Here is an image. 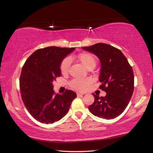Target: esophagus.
<instances>
[{
  "label": "esophagus",
  "mask_w": 153,
  "mask_h": 153,
  "mask_svg": "<svg viewBox=\"0 0 153 153\" xmlns=\"http://www.w3.org/2000/svg\"><path fill=\"white\" fill-rule=\"evenodd\" d=\"M83 95V94H82V93H77V96H81V95Z\"/></svg>",
  "instance_id": "obj_1"
}]
</instances>
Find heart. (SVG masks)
Returning <instances> with one entry per match:
<instances>
[{"label":"heart","instance_id":"1","mask_svg":"<svg viewBox=\"0 0 153 153\" xmlns=\"http://www.w3.org/2000/svg\"><path fill=\"white\" fill-rule=\"evenodd\" d=\"M77 59L87 69H93L95 66L97 60L93 55L87 53H82L76 56ZM70 61L69 58H65L60 64V69L62 74H66L69 69ZM91 82L89 79H76L71 81V86L77 91H85Z\"/></svg>","mask_w":153,"mask_h":153}]
</instances>
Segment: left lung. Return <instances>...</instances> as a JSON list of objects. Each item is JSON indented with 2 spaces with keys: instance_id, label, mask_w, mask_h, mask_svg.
Returning <instances> with one entry per match:
<instances>
[{
  "instance_id": "1",
  "label": "left lung",
  "mask_w": 153,
  "mask_h": 153,
  "mask_svg": "<svg viewBox=\"0 0 153 153\" xmlns=\"http://www.w3.org/2000/svg\"><path fill=\"white\" fill-rule=\"evenodd\" d=\"M99 58L101 64L99 82L105 97L93 93L95 101L88 108L93 115L107 120L121 114L128 106L134 89V75L131 66L122 51L111 45L97 43L82 47Z\"/></svg>"
}]
</instances>
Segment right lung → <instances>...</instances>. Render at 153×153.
<instances>
[{
    "mask_svg": "<svg viewBox=\"0 0 153 153\" xmlns=\"http://www.w3.org/2000/svg\"><path fill=\"white\" fill-rule=\"evenodd\" d=\"M75 49L58 47L38 49L22 68L19 78L22 100L30 114L41 123H53L62 118L77 97L71 90L55 95L53 84L61 76V62Z\"/></svg>",
    "mask_w": 153,
    "mask_h": 153,
    "instance_id": "1",
    "label": "right lung"
}]
</instances>
